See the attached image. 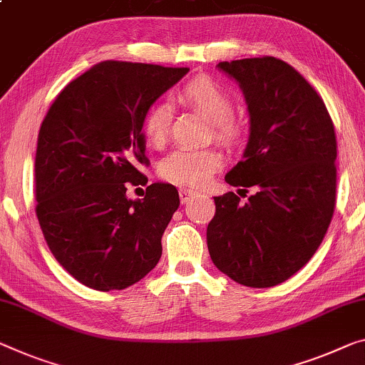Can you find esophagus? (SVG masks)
Returning a JSON list of instances; mask_svg holds the SVG:
<instances>
[{
    "instance_id": "34e87169",
    "label": "esophagus",
    "mask_w": 365,
    "mask_h": 365,
    "mask_svg": "<svg viewBox=\"0 0 365 365\" xmlns=\"http://www.w3.org/2000/svg\"><path fill=\"white\" fill-rule=\"evenodd\" d=\"M197 192H194V190H189V189H181L179 190V199H181L182 204H187L192 199L197 197Z\"/></svg>"
}]
</instances>
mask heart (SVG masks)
Segmentation results:
<instances>
[{
	"mask_svg": "<svg viewBox=\"0 0 365 365\" xmlns=\"http://www.w3.org/2000/svg\"><path fill=\"white\" fill-rule=\"evenodd\" d=\"M182 99L199 109L212 124L215 135L223 143H235L240 138V128L232 120L233 103L228 93L207 78L190 81L182 89ZM173 109L170 103H158L145 115L143 132L148 142L160 147L168 135ZM223 165L222 155L215 150H176L160 161L158 173L168 182L184 187H199Z\"/></svg>",
	"mask_w": 365,
	"mask_h": 365,
	"instance_id": "obj_1",
	"label": "heart"
}]
</instances>
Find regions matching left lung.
<instances>
[{
  "label": "left lung",
  "instance_id": "left-lung-1",
  "mask_svg": "<svg viewBox=\"0 0 365 365\" xmlns=\"http://www.w3.org/2000/svg\"><path fill=\"white\" fill-rule=\"evenodd\" d=\"M217 68L238 83L250 114L243 158L225 181L256 192L245 204L235 192L214 197L207 246L235 282L274 287L312 259L331 222L334 125L310 83L282 60L220 61Z\"/></svg>",
  "mask_w": 365,
  "mask_h": 365
}]
</instances>
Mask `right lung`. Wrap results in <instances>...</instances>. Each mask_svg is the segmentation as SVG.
I'll return each mask as SVG.
<instances>
[{"mask_svg": "<svg viewBox=\"0 0 365 365\" xmlns=\"http://www.w3.org/2000/svg\"><path fill=\"white\" fill-rule=\"evenodd\" d=\"M189 68L108 60L63 88L37 138V218L50 251L89 289L138 282L158 264L161 237L179 207L173 184H147L145 115Z\"/></svg>", "mask_w": 365, "mask_h": 365, "instance_id": "add662e5", "label": "right lung"}]
</instances>
